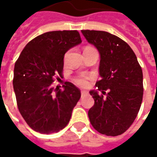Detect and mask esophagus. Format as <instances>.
Here are the masks:
<instances>
[{"label":"esophagus","instance_id":"34e87169","mask_svg":"<svg viewBox=\"0 0 157 157\" xmlns=\"http://www.w3.org/2000/svg\"><path fill=\"white\" fill-rule=\"evenodd\" d=\"M88 94V92L86 90H81V97H85L86 95Z\"/></svg>","mask_w":157,"mask_h":157}]
</instances>
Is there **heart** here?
I'll return each mask as SVG.
<instances>
[{"label": "heart", "mask_w": 157, "mask_h": 157, "mask_svg": "<svg viewBox=\"0 0 157 157\" xmlns=\"http://www.w3.org/2000/svg\"><path fill=\"white\" fill-rule=\"evenodd\" d=\"M88 80H89L88 76H82L78 77V78H76V82L78 84V85H80L81 86H86L89 84Z\"/></svg>", "instance_id": "b5f03b06"}]
</instances>
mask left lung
I'll return each instance as SVG.
<instances>
[{
    "instance_id": "left-lung-1",
    "label": "left lung",
    "mask_w": 157,
    "mask_h": 157,
    "mask_svg": "<svg viewBox=\"0 0 157 157\" xmlns=\"http://www.w3.org/2000/svg\"><path fill=\"white\" fill-rule=\"evenodd\" d=\"M81 33L99 53L101 80L95 86L106 94L90 91L94 104L89 110V118L100 134L117 136L129 129L140 109L144 95L143 71L134 51L121 38L103 31Z\"/></svg>"
}]
</instances>
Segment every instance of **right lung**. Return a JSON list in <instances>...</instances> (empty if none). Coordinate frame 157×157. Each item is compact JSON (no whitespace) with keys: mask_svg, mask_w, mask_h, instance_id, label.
I'll use <instances>...</instances> for the list:
<instances>
[{"mask_svg":"<svg viewBox=\"0 0 157 157\" xmlns=\"http://www.w3.org/2000/svg\"><path fill=\"white\" fill-rule=\"evenodd\" d=\"M81 43L77 31H54L27 44L14 64L13 86L18 111L27 124L40 134L57 133L68 124L81 91L71 82L63 90L51 84L62 76L64 54Z\"/></svg>","mask_w":157,"mask_h":157,"instance_id":"obj_1","label":"right lung"}]
</instances>
